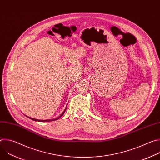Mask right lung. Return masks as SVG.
Masks as SVG:
<instances>
[{
    "mask_svg": "<svg viewBox=\"0 0 160 160\" xmlns=\"http://www.w3.org/2000/svg\"><path fill=\"white\" fill-rule=\"evenodd\" d=\"M66 108H67V106L66 107V108H65V109L64 110V111L62 112V113L61 114V115H60V117H59L58 118H55V119H52V120H37V119H35V118H30V117H28L29 118H30V119H32V120H34V121H38V122H51V121H54V120H58L60 117H61L62 115H63V114L64 113V112L66 111Z\"/></svg>",
    "mask_w": 160,
    "mask_h": 160,
    "instance_id": "add662e5",
    "label": "right lung"
}]
</instances>
